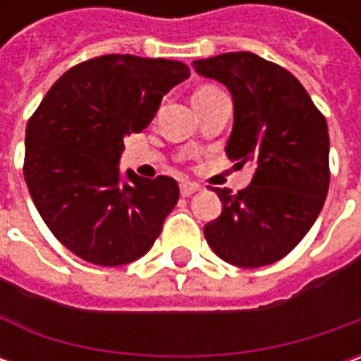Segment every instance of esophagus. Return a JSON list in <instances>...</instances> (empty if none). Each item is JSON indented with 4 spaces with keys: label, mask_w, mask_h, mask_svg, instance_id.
<instances>
[{
    "label": "esophagus",
    "mask_w": 361,
    "mask_h": 361,
    "mask_svg": "<svg viewBox=\"0 0 361 361\" xmlns=\"http://www.w3.org/2000/svg\"><path fill=\"white\" fill-rule=\"evenodd\" d=\"M201 187L199 185H195V183H183L180 185V195L183 197H190V195H195V192H199Z\"/></svg>",
    "instance_id": "1"
}]
</instances>
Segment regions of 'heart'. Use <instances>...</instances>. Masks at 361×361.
I'll use <instances>...</instances> for the list:
<instances>
[{"label":"heart","mask_w":361,"mask_h":361,"mask_svg":"<svg viewBox=\"0 0 361 361\" xmlns=\"http://www.w3.org/2000/svg\"><path fill=\"white\" fill-rule=\"evenodd\" d=\"M207 90H213V88H211V86H204V88H201L199 92H207Z\"/></svg>","instance_id":"b5f03b06"}]
</instances>
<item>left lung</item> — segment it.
I'll return each instance as SVG.
<instances>
[{
  "label": "left lung",
  "instance_id": "1",
  "mask_svg": "<svg viewBox=\"0 0 361 361\" xmlns=\"http://www.w3.org/2000/svg\"><path fill=\"white\" fill-rule=\"evenodd\" d=\"M192 68L231 92L235 114L225 152L235 166L255 169L237 195L215 188L223 211L204 225V239L231 265H271L305 237L326 202L327 122L298 78L251 51L195 60Z\"/></svg>",
  "mask_w": 361,
  "mask_h": 361
}]
</instances>
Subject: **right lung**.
<instances>
[{"label":"right lung","mask_w":361,"mask_h":361,"mask_svg":"<svg viewBox=\"0 0 361 361\" xmlns=\"http://www.w3.org/2000/svg\"><path fill=\"white\" fill-rule=\"evenodd\" d=\"M183 62L100 56L68 70L25 128L23 176L56 239L80 259L118 267L145 255L178 201L171 176L120 173L124 138L146 128Z\"/></svg>","instance_id":"add662e5"}]
</instances>
